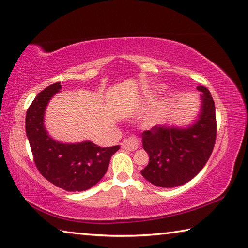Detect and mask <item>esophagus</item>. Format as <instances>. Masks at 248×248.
<instances>
[{"instance_id": "1", "label": "esophagus", "mask_w": 248, "mask_h": 248, "mask_svg": "<svg viewBox=\"0 0 248 248\" xmlns=\"http://www.w3.org/2000/svg\"><path fill=\"white\" fill-rule=\"evenodd\" d=\"M121 146L129 151L137 150L140 146V139L137 138L136 136H130L129 138H125L124 141L121 142Z\"/></svg>"}]
</instances>
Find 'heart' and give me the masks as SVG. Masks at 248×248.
Segmentation results:
<instances>
[{
    "mask_svg": "<svg viewBox=\"0 0 248 248\" xmlns=\"http://www.w3.org/2000/svg\"><path fill=\"white\" fill-rule=\"evenodd\" d=\"M158 112H160V111H157V112H155V114H153V115H151L150 117H148L147 120H146V123L147 124H153V123H154L157 117H158Z\"/></svg>",
    "mask_w": 248,
    "mask_h": 248,
    "instance_id": "1",
    "label": "heart"
}]
</instances>
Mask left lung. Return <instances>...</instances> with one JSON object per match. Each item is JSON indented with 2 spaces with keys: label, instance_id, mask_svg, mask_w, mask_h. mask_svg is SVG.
<instances>
[{
  "label": "left lung",
  "instance_id": "obj_1",
  "mask_svg": "<svg viewBox=\"0 0 248 248\" xmlns=\"http://www.w3.org/2000/svg\"><path fill=\"white\" fill-rule=\"evenodd\" d=\"M202 92L199 120L187 129L155 125L142 133L143 147L150 156L141 173L147 181L160 187L186 183L200 172L213 153L217 138L215 102L209 90Z\"/></svg>",
  "mask_w": 248,
  "mask_h": 248
}]
</instances>
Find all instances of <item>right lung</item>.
<instances>
[{"mask_svg": "<svg viewBox=\"0 0 248 248\" xmlns=\"http://www.w3.org/2000/svg\"><path fill=\"white\" fill-rule=\"evenodd\" d=\"M61 89V83L56 82L35 96L27 109L26 133L40 173L62 190L81 192L104 177L111 156L120 146L101 147L92 142L64 144L48 137L43 124L44 110L49 98Z\"/></svg>", "mask_w": 248, "mask_h": 248, "instance_id": "obj_1", "label": "right lung"}]
</instances>
